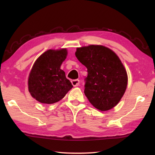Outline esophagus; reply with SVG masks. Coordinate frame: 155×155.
I'll return each mask as SVG.
<instances>
[{
	"label": "esophagus",
	"instance_id": "34e87169",
	"mask_svg": "<svg viewBox=\"0 0 155 155\" xmlns=\"http://www.w3.org/2000/svg\"><path fill=\"white\" fill-rule=\"evenodd\" d=\"M72 85L74 86V87H77V86L79 85V83H80V81L78 79H75V80H72Z\"/></svg>",
	"mask_w": 155,
	"mask_h": 155
}]
</instances>
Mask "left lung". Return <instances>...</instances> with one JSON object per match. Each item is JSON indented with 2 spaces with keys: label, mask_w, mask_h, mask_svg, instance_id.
I'll return each mask as SVG.
<instances>
[{
  "label": "left lung",
  "mask_w": 155,
  "mask_h": 155,
  "mask_svg": "<svg viewBox=\"0 0 155 155\" xmlns=\"http://www.w3.org/2000/svg\"><path fill=\"white\" fill-rule=\"evenodd\" d=\"M75 55L87 69L85 93L97 109L108 111L117 105L127 87V73L119 57L101 45L77 48Z\"/></svg>",
  "instance_id": "8db88e82"
}]
</instances>
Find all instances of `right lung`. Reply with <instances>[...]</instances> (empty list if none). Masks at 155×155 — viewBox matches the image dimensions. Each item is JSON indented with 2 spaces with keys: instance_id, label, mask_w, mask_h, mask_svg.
Returning <instances> with one entry per match:
<instances>
[{
  "instance_id": "obj_1",
  "label": "right lung",
  "mask_w": 155,
  "mask_h": 155,
  "mask_svg": "<svg viewBox=\"0 0 155 155\" xmlns=\"http://www.w3.org/2000/svg\"><path fill=\"white\" fill-rule=\"evenodd\" d=\"M67 54L65 48L48 50L34 63L28 76V91L40 103H55L73 87L60 68Z\"/></svg>"
}]
</instances>
